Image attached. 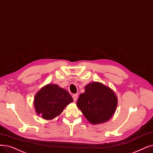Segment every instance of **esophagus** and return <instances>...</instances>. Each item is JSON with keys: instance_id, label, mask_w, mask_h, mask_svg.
Instances as JSON below:
<instances>
[{"instance_id": "34e87169", "label": "esophagus", "mask_w": 153, "mask_h": 153, "mask_svg": "<svg viewBox=\"0 0 153 153\" xmlns=\"http://www.w3.org/2000/svg\"><path fill=\"white\" fill-rule=\"evenodd\" d=\"M72 97H73V99H74V101H76L77 99V94H73Z\"/></svg>"}]
</instances>
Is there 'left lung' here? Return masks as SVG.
<instances>
[{
    "instance_id": "obj_1",
    "label": "left lung",
    "mask_w": 153,
    "mask_h": 153,
    "mask_svg": "<svg viewBox=\"0 0 153 153\" xmlns=\"http://www.w3.org/2000/svg\"><path fill=\"white\" fill-rule=\"evenodd\" d=\"M76 105L92 124L108 121L114 115L117 105L114 91L100 82H92L84 87Z\"/></svg>"
}]
</instances>
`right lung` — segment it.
Masks as SVG:
<instances>
[{
    "mask_svg": "<svg viewBox=\"0 0 153 153\" xmlns=\"http://www.w3.org/2000/svg\"><path fill=\"white\" fill-rule=\"evenodd\" d=\"M73 99L65 89L57 84H48L35 95L34 106L36 114L46 120L59 116Z\"/></svg>",
    "mask_w": 153,
    "mask_h": 153,
    "instance_id": "obj_1",
    "label": "right lung"
}]
</instances>
